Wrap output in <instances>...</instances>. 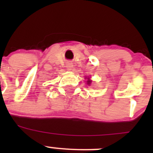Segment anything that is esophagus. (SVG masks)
Returning a JSON list of instances; mask_svg holds the SVG:
<instances>
[{"label":"esophagus","mask_w":153,"mask_h":153,"mask_svg":"<svg viewBox=\"0 0 153 153\" xmlns=\"http://www.w3.org/2000/svg\"><path fill=\"white\" fill-rule=\"evenodd\" d=\"M66 67H67L68 70H71V69H72V67H73V65H72V63L67 62V65H66Z\"/></svg>","instance_id":"obj_1"}]
</instances>
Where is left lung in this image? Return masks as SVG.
Returning a JSON list of instances; mask_svg holds the SVG:
<instances>
[{
	"label": "left lung",
	"mask_w": 153,
	"mask_h": 153,
	"mask_svg": "<svg viewBox=\"0 0 153 153\" xmlns=\"http://www.w3.org/2000/svg\"><path fill=\"white\" fill-rule=\"evenodd\" d=\"M91 84V81H90V80L88 79V81H87V84Z\"/></svg>",
	"instance_id": "8db88e82"
}]
</instances>
